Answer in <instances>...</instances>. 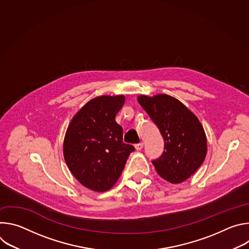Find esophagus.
Segmentation results:
<instances>
[{
    "mask_svg": "<svg viewBox=\"0 0 249 249\" xmlns=\"http://www.w3.org/2000/svg\"><path fill=\"white\" fill-rule=\"evenodd\" d=\"M143 147H144V143H143V142H141V143H139V144H136V145H135V148H136V150H137V151L142 150V149H143Z\"/></svg>",
    "mask_w": 249,
    "mask_h": 249,
    "instance_id": "obj_1",
    "label": "esophagus"
}]
</instances>
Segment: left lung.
Masks as SVG:
<instances>
[{
	"label": "left lung",
	"mask_w": 249,
	"mask_h": 249,
	"mask_svg": "<svg viewBox=\"0 0 249 249\" xmlns=\"http://www.w3.org/2000/svg\"><path fill=\"white\" fill-rule=\"evenodd\" d=\"M138 101L163 137V153L152 161L157 172L170 183L183 182L206 158L207 138L203 126L182 102L170 95H140Z\"/></svg>",
	"instance_id": "1"
}]
</instances>
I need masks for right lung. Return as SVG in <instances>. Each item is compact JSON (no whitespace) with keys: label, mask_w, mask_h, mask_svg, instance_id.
<instances>
[{"label":"right lung","mask_w":249,"mask_h":249,"mask_svg":"<svg viewBox=\"0 0 249 249\" xmlns=\"http://www.w3.org/2000/svg\"><path fill=\"white\" fill-rule=\"evenodd\" d=\"M124 102V95L97 96L83 106L67 129L64 159L77 180L90 190H109L135 151L123 143V129L115 121Z\"/></svg>","instance_id":"right-lung-1"}]
</instances>
